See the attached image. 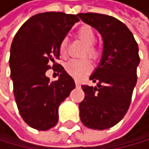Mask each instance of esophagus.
<instances>
[{"mask_svg":"<svg viewBox=\"0 0 149 149\" xmlns=\"http://www.w3.org/2000/svg\"><path fill=\"white\" fill-rule=\"evenodd\" d=\"M75 85H76V87H80V83H79V81L75 80Z\"/></svg>","mask_w":149,"mask_h":149,"instance_id":"34e87169","label":"esophagus"}]
</instances>
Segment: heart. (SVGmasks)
<instances>
[{"label": "heart", "mask_w": 149, "mask_h": 149, "mask_svg": "<svg viewBox=\"0 0 149 149\" xmlns=\"http://www.w3.org/2000/svg\"><path fill=\"white\" fill-rule=\"evenodd\" d=\"M76 35L79 39L84 41L87 45L84 55H88L91 58H96L98 55V50L94 44L97 41V35L95 31L91 26L83 25L76 31ZM68 43L66 39H62L60 43V53L62 57L67 55ZM65 70L69 74L74 76V78L80 79L86 75L91 70V63L88 58L83 60H71L66 63Z\"/></svg>", "instance_id": "1"}]
</instances>
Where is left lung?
I'll return each mask as SVG.
<instances>
[{
    "mask_svg": "<svg viewBox=\"0 0 149 149\" xmlns=\"http://www.w3.org/2000/svg\"><path fill=\"white\" fill-rule=\"evenodd\" d=\"M77 16L104 40L101 62L89 77L97 86H82L85 98L79 104L80 119L89 129L105 130L118 123L130 107L140 62L138 45L132 31L116 17L96 13Z\"/></svg>",
    "mask_w": 149,
    "mask_h": 149,
    "instance_id": "1",
    "label": "left lung"
}]
</instances>
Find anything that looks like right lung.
I'll list each match as a JSON object with an SVG mask.
<instances>
[{
    "label": "right lung",
    "mask_w": 149,
    "mask_h": 149,
    "mask_svg": "<svg viewBox=\"0 0 149 149\" xmlns=\"http://www.w3.org/2000/svg\"><path fill=\"white\" fill-rule=\"evenodd\" d=\"M77 21V15L37 14L20 27L11 45L10 76L17 108L24 121L38 131L58 123V106L75 87L74 78L57 61L61 41ZM51 68L61 74L54 82L45 75Z\"/></svg>",
    "instance_id": "add662e5"
}]
</instances>
